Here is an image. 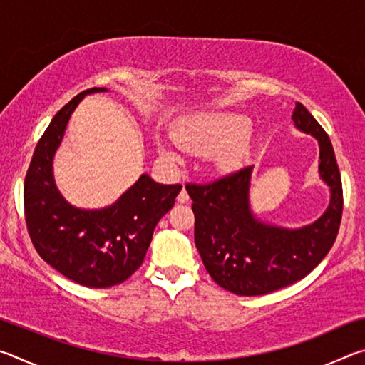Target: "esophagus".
<instances>
[{
	"mask_svg": "<svg viewBox=\"0 0 365 365\" xmlns=\"http://www.w3.org/2000/svg\"><path fill=\"white\" fill-rule=\"evenodd\" d=\"M177 201L182 202V205H185V202L190 201V196H188V193H187V190L182 188V191H180V193H178V196H177Z\"/></svg>",
	"mask_w": 365,
	"mask_h": 365,
	"instance_id": "1",
	"label": "esophagus"
}]
</instances>
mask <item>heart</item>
Returning <instances> with one entry per match:
<instances>
[{
    "label": "heart",
    "mask_w": 365,
    "mask_h": 365,
    "mask_svg": "<svg viewBox=\"0 0 365 365\" xmlns=\"http://www.w3.org/2000/svg\"><path fill=\"white\" fill-rule=\"evenodd\" d=\"M250 130L251 122L245 115L230 113L197 114L183 122L175 138L187 150L220 153V164L232 169L242 163L243 141Z\"/></svg>",
    "instance_id": "obj_1"
}]
</instances>
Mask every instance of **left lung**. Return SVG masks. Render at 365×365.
Here are the masks:
<instances>
[{"mask_svg": "<svg viewBox=\"0 0 365 365\" xmlns=\"http://www.w3.org/2000/svg\"><path fill=\"white\" fill-rule=\"evenodd\" d=\"M293 120L317 138L320 177L331 191L329 207L314 224L288 230L259 222L248 201L250 165L209 183H187L196 248L212 280L235 294L259 296L293 285L322 262L336 240L343 187L331 141L301 103Z\"/></svg>", "mask_w": 365, "mask_h": 365, "instance_id": "8db88e82", "label": "left lung"}]
</instances>
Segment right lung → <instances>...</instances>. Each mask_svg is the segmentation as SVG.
I'll return each mask as SVG.
<instances>
[{
    "label": "right lung",
    "instance_id": "obj_1",
    "mask_svg": "<svg viewBox=\"0 0 365 365\" xmlns=\"http://www.w3.org/2000/svg\"><path fill=\"white\" fill-rule=\"evenodd\" d=\"M88 88L53 117L41 135L24 182V211L30 240L46 264L72 282L108 288L125 282L141 262L154 227L175 205L182 185H160L146 174L113 206L85 211L67 202L54 185L53 156L67 122Z\"/></svg>",
    "mask_w": 365,
    "mask_h": 365
}]
</instances>
